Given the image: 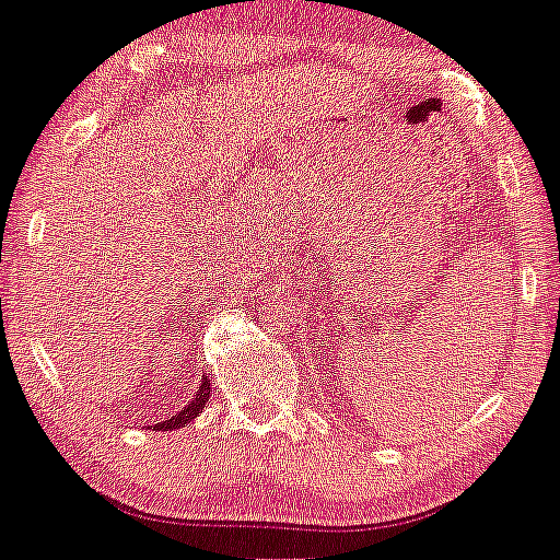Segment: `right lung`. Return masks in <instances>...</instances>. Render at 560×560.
I'll list each match as a JSON object with an SVG mask.
<instances>
[{
  "mask_svg": "<svg viewBox=\"0 0 560 560\" xmlns=\"http://www.w3.org/2000/svg\"><path fill=\"white\" fill-rule=\"evenodd\" d=\"M208 398H210V378L206 376L200 382V389H197L195 398L189 400V406H184L182 411L176 413V417H167L165 422H160V424H154V427H158V430H176V427H184L186 422H191V419H195L197 413H202V408H206Z\"/></svg>",
  "mask_w": 560,
  "mask_h": 560,
  "instance_id": "add662e5",
  "label": "right lung"
}]
</instances>
